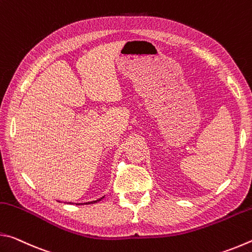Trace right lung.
Instances as JSON below:
<instances>
[{"instance_id": "add662e5", "label": "right lung", "mask_w": 252, "mask_h": 252, "mask_svg": "<svg viewBox=\"0 0 252 252\" xmlns=\"http://www.w3.org/2000/svg\"><path fill=\"white\" fill-rule=\"evenodd\" d=\"M102 199V198H101ZM101 199H99V200H95V201H92V202H89V203H95V202H97V201H100Z\"/></svg>"}]
</instances>
